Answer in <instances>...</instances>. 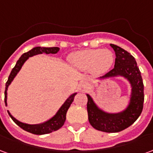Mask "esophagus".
<instances>
[{"instance_id": "obj_1", "label": "esophagus", "mask_w": 153, "mask_h": 153, "mask_svg": "<svg viewBox=\"0 0 153 153\" xmlns=\"http://www.w3.org/2000/svg\"><path fill=\"white\" fill-rule=\"evenodd\" d=\"M80 86H81V88H82L84 90L89 88V85H88V83H87V82H82V83H81V84H80Z\"/></svg>"}]
</instances>
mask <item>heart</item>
<instances>
[{
	"label": "heart",
	"instance_id": "1",
	"mask_svg": "<svg viewBox=\"0 0 153 153\" xmlns=\"http://www.w3.org/2000/svg\"><path fill=\"white\" fill-rule=\"evenodd\" d=\"M69 60L78 70H91L93 73L100 74L106 72L111 67L114 55L106 49H89L74 52L69 56Z\"/></svg>",
	"mask_w": 153,
	"mask_h": 153
}]
</instances>
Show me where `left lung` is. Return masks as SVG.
I'll use <instances>...</instances> for the list:
<instances>
[{
	"label": "left lung",
	"instance_id": "obj_1",
	"mask_svg": "<svg viewBox=\"0 0 153 153\" xmlns=\"http://www.w3.org/2000/svg\"><path fill=\"white\" fill-rule=\"evenodd\" d=\"M111 47L115 53V66L100 79L122 76L128 80L131 85L129 104L121 112L108 113L100 109L90 95L87 94V110L90 125L93 128L106 133H116L129 127L141 115L144 93L141 72L137 66L134 57L116 45L111 44Z\"/></svg>",
	"mask_w": 153,
	"mask_h": 153
}]
</instances>
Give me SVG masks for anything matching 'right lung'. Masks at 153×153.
<instances>
[{
    "label": "right lung",
    "instance_id": "1",
    "mask_svg": "<svg viewBox=\"0 0 153 153\" xmlns=\"http://www.w3.org/2000/svg\"><path fill=\"white\" fill-rule=\"evenodd\" d=\"M60 50L59 47H36L33 48L26 53H24L21 56L17 61V63L15 65V66L12 69L10 74L8 78V80L5 83V106H7V89H8L9 85L11 83L13 79H15V77L17 75L19 71L23 66V65L25 64L26 60H28L29 57L35 56V55H38V54H56ZM77 94V93H73L72 95H70L67 100L64 102L62 106H60V108L58 110L56 114L54 115L52 118L48 120L47 121L42 123V124H38V125H28V124H25V123H22V122L19 121L18 120H16L15 117H13L11 114L9 112V115L11 117V119L14 120L16 125H18L20 128L25 129V131H28L29 133H32L33 134H49L51 132L56 131L57 129L60 128L63 126L64 123L66 119V113L68 109L70 108L71 103L73 102L74 98Z\"/></svg>",
    "mask_w": 153,
    "mask_h": 153
}]
</instances>
